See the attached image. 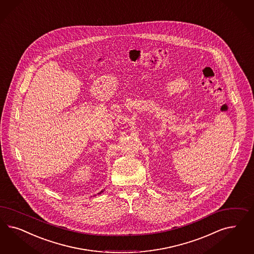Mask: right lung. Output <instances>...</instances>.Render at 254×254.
I'll use <instances>...</instances> for the list:
<instances>
[{"instance_id":"right-lung-1","label":"right lung","mask_w":254,"mask_h":254,"mask_svg":"<svg viewBox=\"0 0 254 254\" xmlns=\"http://www.w3.org/2000/svg\"><path fill=\"white\" fill-rule=\"evenodd\" d=\"M104 190H101V191H100V192H99L98 194H101V193H102V192H104Z\"/></svg>"}]
</instances>
